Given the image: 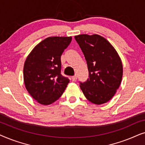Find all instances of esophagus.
I'll list each match as a JSON object with an SVG mask.
<instances>
[{"mask_svg":"<svg viewBox=\"0 0 145 145\" xmlns=\"http://www.w3.org/2000/svg\"><path fill=\"white\" fill-rule=\"evenodd\" d=\"M72 81H76V79H77V76L76 75H74V76H72Z\"/></svg>","mask_w":145,"mask_h":145,"instance_id":"34e87169","label":"esophagus"}]
</instances>
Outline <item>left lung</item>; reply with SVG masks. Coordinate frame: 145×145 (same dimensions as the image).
<instances>
[{"instance_id": "1", "label": "left lung", "mask_w": 145, "mask_h": 145, "mask_svg": "<svg viewBox=\"0 0 145 145\" xmlns=\"http://www.w3.org/2000/svg\"><path fill=\"white\" fill-rule=\"evenodd\" d=\"M88 65L89 78L80 82L87 100L100 105L112 99L120 87L123 65L112 44L101 35L81 34L74 36Z\"/></svg>"}]
</instances>
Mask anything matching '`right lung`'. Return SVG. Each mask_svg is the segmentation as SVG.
Wrapping results in <instances>:
<instances>
[{
    "label": "right lung",
    "instance_id": "add662e5",
    "mask_svg": "<svg viewBox=\"0 0 145 145\" xmlns=\"http://www.w3.org/2000/svg\"><path fill=\"white\" fill-rule=\"evenodd\" d=\"M71 40L72 37H47L39 43L25 59V88L39 104L55 102L67 88L70 80L61 74V56Z\"/></svg>",
    "mask_w": 145,
    "mask_h": 145
}]
</instances>
